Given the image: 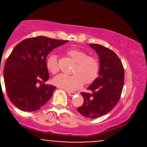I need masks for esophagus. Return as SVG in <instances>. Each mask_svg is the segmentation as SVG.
I'll use <instances>...</instances> for the list:
<instances>
[{
	"instance_id": "34e87169",
	"label": "esophagus",
	"mask_w": 147,
	"mask_h": 147,
	"mask_svg": "<svg viewBox=\"0 0 147 147\" xmlns=\"http://www.w3.org/2000/svg\"><path fill=\"white\" fill-rule=\"evenodd\" d=\"M66 92H67V93L68 94V95H70V96H74L76 94V92H72V91H68V90H66Z\"/></svg>"
}]
</instances>
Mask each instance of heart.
I'll use <instances>...</instances> for the list:
<instances>
[{
  "label": "heart",
  "mask_w": 147,
  "mask_h": 147,
  "mask_svg": "<svg viewBox=\"0 0 147 147\" xmlns=\"http://www.w3.org/2000/svg\"><path fill=\"white\" fill-rule=\"evenodd\" d=\"M67 55L76 62L73 69V75L60 74L53 79V84L57 86L67 90H74L80 88L85 84H90L95 82L99 73V62L95 57L88 56L83 50L77 48L70 49ZM48 70L52 74L59 70L57 55L52 54L46 61Z\"/></svg>",
  "instance_id": "obj_1"
}]
</instances>
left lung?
Returning a JSON list of instances; mask_svg holds the SVG:
<instances>
[{"label": "left lung", "instance_id": "obj_1", "mask_svg": "<svg viewBox=\"0 0 147 147\" xmlns=\"http://www.w3.org/2000/svg\"><path fill=\"white\" fill-rule=\"evenodd\" d=\"M99 58V73L88 87L91 93L82 92L84 104L77 109L86 117L98 118L113 110L122 94L124 69L120 59L113 50L102 45L91 43Z\"/></svg>", "mask_w": 147, "mask_h": 147}]
</instances>
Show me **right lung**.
<instances>
[{
	"mask_svg": "<svg viewBox=\"0 0 147 147\" xmlns=\"http://www.w3.org/2000/svg\"><path fill=\"white\" fill-rule=\"evenodd\" d=\"M66 42L39 36L26 38L13 49L5 64L4 82L9 100L18 109L37 111L51 98L56 87L45 84L50 78L46 57Z\"/></svg>",
	"mask_w": 147,
	"mask_h": 147,
	"instance_id": "right-lung-1",
	"label": "right lung"
}]
</instances>
